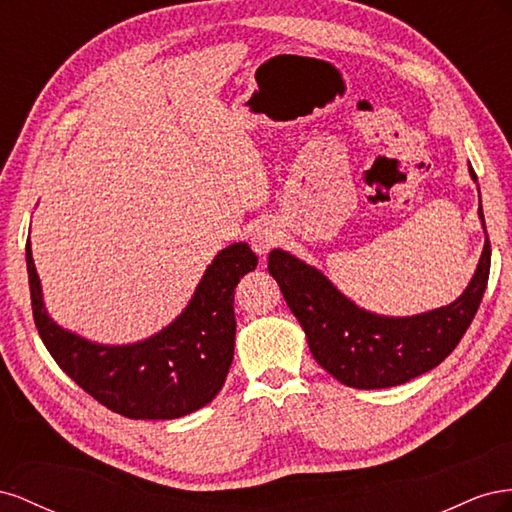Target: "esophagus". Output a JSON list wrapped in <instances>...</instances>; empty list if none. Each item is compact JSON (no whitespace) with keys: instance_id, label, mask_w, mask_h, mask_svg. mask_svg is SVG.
<instances>
[{"instance_id":"34e87169","label":"esophagus","mask_w":512,"mask_h":512,"mask_svg":"<svg viewBox=\"0 0 512 512\" xmlns=\"http://www.w3.org/2000/svg\"><path fill=\"white\" fill-rule=\"evenodd\" d=\"M279 242H281V231L272 223L255 225L251 231V246L257 255H268Z\"/></svg>"}]
</instances>
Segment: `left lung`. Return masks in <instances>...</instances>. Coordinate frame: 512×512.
I'll return each instance as SVG.
<instances>
[{"label": "left lung", "mask_w": 512, "mask_h": 512, "mask_svg": "<svg viewBox=\"0 0 512 512\" xmlns=\"http://www.w3.org/2000/svg\"><path fill=\"white\" fill-rule=\"evenodd\" d=\"M470 175L476 182L472 167ZM478 216L485 227L483 206ZM489 268L487 238L472 281L455 302L422 315L384 317L358 309L319 270L281 248L268 257V270L300 321L319 367L341 384L360 390L405 384L448 358L478 311Z\"/></svg>", "instance_id": "8db88e82"}]
</instances>
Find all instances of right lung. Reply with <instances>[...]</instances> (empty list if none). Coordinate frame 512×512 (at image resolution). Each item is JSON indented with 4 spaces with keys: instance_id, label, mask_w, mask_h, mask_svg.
I'll use <instances>...</instances> for the list:
<instances>
[{
    "instance_id": "add662e5",
    "label": "right lung",
    "mask_w": 512,
    "mask_h": 512,
    "mask_svg": "<svg viewBox=\"0 0 512 512\" xmlns=\"http://www.w3.org/2000/svg\"><path fill=\"white\" fill-rule=\"evenodd\" d=\"M34 321L60 369L111 412L135 420H171L208 405L233 360V291L257 268V255L236 242L214 257L186 309L154 337L133 345H98L60 328L47 315L32 246H25Z\"/></svg>"
}]
</instances>
